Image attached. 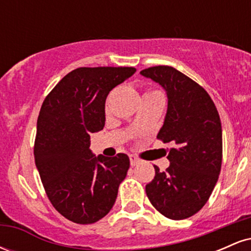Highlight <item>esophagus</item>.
<instances>
[{
  "label": "esophagus",
  "instance_id": "obj_1",
  "mask_svg": "<svg viewBox=\"0 0 251 251\" xmlns=\"http://www.w3.org/2000/svg\"><path fill=\"white\" fill-rule=\"evenodd\" d=\"M129 162H131V166H137L142 163V160H140L138 157H135V155L131 154L129 155Z\"/></svg>",
  "mask_w": 251,
  "mask_h": 251
}]
</instances>
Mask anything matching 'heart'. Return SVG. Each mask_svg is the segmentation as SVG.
Wrapping results in <instances>:
<instances>
[{
    "mask_svg": "<svg viewBox=\"0 0 251 251\" xmlns=\"http://www.w3.org/2000/svg\"><path fill=\"white\" fill-rule=\"evenodd\" d=\"M151 92H154V91H151ZM149 93H150V92H149Z\"/></svg>",
    "mask_w": 251,
    "mask_h": 251,
    "instance_id": "b5f03b06",
    "label": "heart"
}]
</instances>
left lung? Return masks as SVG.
I'll list each match as a JSON object with an SVG mask.
<instances>
[{
  "instance_id": "left-lung-1",
  "label": "left lung",
  "mask_w": 251,
  "mask_h": 251,
  "mask_svg": "<svg viewBox=\"0 0 251 251\" xmlns=\"http://www.w3.org/2000/svg\"><path fill=\"white\" fill-rule=\"evenodd\" d=\"M162 85L168 94V112L157 139L171 143L170 166L146 185L150 201L170 220L197 214L211 196L222 166L220 114L208 92L171 66L140 72Z\"/></svg>"
}]
</instances>
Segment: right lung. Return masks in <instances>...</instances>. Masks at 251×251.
<instances>
[{
  "instance_id": "add662e5",
  "label": "right lung",
  "mask_w": 251,
  "mask_h": 251,
  "mask_svg": "<svg viewBox=\"0 0 251 251\" xmlns=\"http://www.w3.org/2000/svg\"><path fill=\"white\" fill-rule=\"evenodd\" d=\"M133 67H80L60 80L40 109L34 158L51 205L77 224L108 214L129 168L127 154H92L89 134L105 126V101Z\"/></svg>"
}]
</instances>
